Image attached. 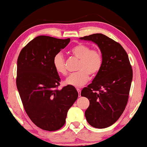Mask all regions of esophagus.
<instances>
[{"label": "esophagus", "mask_w": 147, "mask_h": 147, "mask_svg": "<svg viewBox=\"0 0 147 147\" xmlns=\"http://www.w3.org/2000/svg\"><path fill=\"white\" fill-rule=\"evenodd\" d=\"M76 90H77V91L78 92V93H79V96H80V93H81V89H79V88H77L76 89Z\"/></svg>", "instance_id": "34e87169"}]
</instances>
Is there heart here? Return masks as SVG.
<instances>
[{
	"instance_id": "1",
	"label": "heart",
	"mask_w": 147,
	"mask_h": 147,
	"mask_svg": "<svg viewBox=\"0 0 147 147\" xmlns=\"http://www.w3.org/2000/svg\"><path fill=\"white\" fill-rule=\"evenodd\" d=\"M70 52L72 55L80 59L77 66V70L78 71L70 74L65 83L74 87H82L88 82L89 74L95 75L100 71L103 63L102 55L98 50H91L89 45L82 43L74 46ZM53 66L59 74L65 76L67 73L65 60L61 53L54 56Z\"/></svg>"
}]
</instances>
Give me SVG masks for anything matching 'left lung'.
Instances as JSON below:
<instances>
[{"label": "left lung", "instance_id": "8db88e82", "mask_svg": "<svg viewBox=\"0 0 147 147\" xmlns=\"http://www.w3.org/2000/svg\"><path fill=\"white\" fill-rule=\"evenodd\" d=\"M80 39L97 45L103 58L100 71L81 92L89 100L86 120L94 128L109 127L119 119L128 102L133 78L128 56L120 44L104 34Z\"/></svg>", "mask_w": 147, "mask_h": 147}]
</instances>
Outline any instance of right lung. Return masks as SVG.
Wrapping results in <instances>:
<instances>
[{"mask_svg": "<svg viewBox=\"0 0 147 147\" xmlns=\"http://www.w3.org/2000/svg\"><path fill=\"white\" fill-rule=\"evenodd\" d=\"M70 42L39 36L21 50L17 59V88L24 108L37 126L56 131L63 126L69 108L78 98L74 86L58 89L60 78L53 58Z\"/></svg>", "mask_w": 147, "mask_h": 147, "instance_id": "add662e5", "label": "right lung"}]
</instances>
